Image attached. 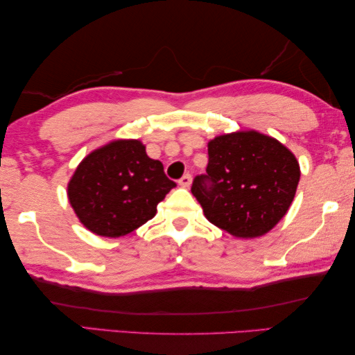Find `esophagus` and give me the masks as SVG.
Returning a JSON list of instances; mask_svg holds the SVG:
<instances>
[{
    "instance_id": "obj_1",
    "label": "esophagus",
    "mask_w": 355,
    "mask_h": 355,
    "mask_svg": "<svg viewBox=\"0 0 355 355\" xmlns=\"http://www.w3.org/2000/svg\"><path fill=\"white\" fill-rule=\"evenodd\" d=\"M190 184H191V176L190 174H184V176L179 179V185H181V187H190Z\"/></svg>"
}]
</instances>
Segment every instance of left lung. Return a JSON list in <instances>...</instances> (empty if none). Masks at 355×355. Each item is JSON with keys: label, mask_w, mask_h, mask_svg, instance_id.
Returning <instances> with one entry per match:
<instances>
[{"label": "left lung", "mask_w": 355, "mask_h": 355, "mask_svg": "<svg viewBox=\"0 0 355 355\" xmlns=\"http://www.w3.org/2000/svg\"><path fill=\"white\" fill-rule=\"evenodd\" d=\"M207 154L206 174L195 176L191 193L209 222L236 237H258L274 228L300 179L291 150L252 130L214 138Z\"/></svg>", "instance_id": "left-lung-1"}]
</instances>
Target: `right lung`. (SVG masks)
Wrapping results in <instances>:
<instances>
[{"label":"right lung","instance_id":"add662e5","mask_svg":"<svg viewBox=\"0 0 355 355\" xmlns=\"http://www.w3.org/2000/svg\"><path fill=\"white\" fill-rule=\"evenodd\" d=\"M176 182L138 139H119L91 153L69 182L75 214L89 231L121 237L146 223Z\"/></svg>","mask_w":355,"mask_h":355}]
</instances>
